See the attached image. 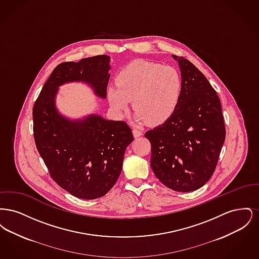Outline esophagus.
Returning a JSON list of instances; mask_svg holds the SVG:
<instances>
[{"mask_svg":"<svg viewBox=\"0 0 259 259\" xmlns=\"http://www.w3.org/2000/svg\"><path fill=\"white\" fill-rule=\"evenodd\" d=\"M133 134H134L135 138H138V137L143 135V131H141V130L138 129V128H134V129H133Z\"/></svg>","mask_w":259,"mask_h":259,"instance_id":"34e87169","label":"esophagus"}]
</instances>
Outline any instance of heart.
<instances>
[{
    "label": "heart",
    "instance_id": "obj_1",
    "mask_svg": "<svg viewBox=\"0 0 259 259\" xmlns=\"http://www.w3.org/2000/svg\"><path fill=\"white\" fill-rule=\"evenodd\" d=\"M183 93V78L172 66L136 60L126 65L116 76V87H109L108 99L113 110L127 111L133 100L135 119L158 125L177 110Z\"/></svg>",
    "mask_w": 259,
    "mask_h": 259
}]
</instances>
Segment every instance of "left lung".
<instances>
[{
  "label": "left lung",
  "instance_id": "obj_1",
  "mask_svg": "<svg viewBox=\"0 0 259 259\" xmlns=\"http://www.w3.org/2000/svg\"><path fill=\"white\" fill-rule=\"evenodd\" d=\"M178 61L183 93L172 116L145 134L151 145L150 166L161 183L179 192L205 185L215 170L225 140L222 104L215 90L184 57Z\"/></svg>",
  "mask_w": 259,
  "mask_h": 259
}]
</instances>
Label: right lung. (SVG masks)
<instances>
[{
	"label": "right lung",
	"mask_w": 259,
	"mask_h": 259,
	"mask_svg": "<svg viewBox=\"0 0 259 259\" xmlns=\"http://www.w3.org/2000/svg\"><path fill=\"white\" fill-rule=\"evenodd\" d=\"M110 62V56L97 55L59 64L33 108L35 143L50 177L79 199H97L111 190L134 137L125 121L108 120L99 114L79 119L64 116L56 108V95L65 83L83 82L97 97L107 98Z\"/></svg>",
	"instance_id": "right-lung-1"
}]
</instances>
